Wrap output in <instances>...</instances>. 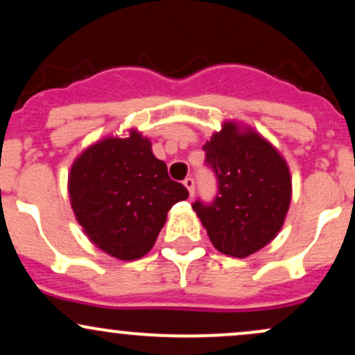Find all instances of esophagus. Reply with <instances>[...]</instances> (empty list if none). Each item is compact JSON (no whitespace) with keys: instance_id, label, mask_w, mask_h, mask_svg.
Returning <instances> with one entry per match:
<instances>
[{"instance_id":"1","label":"esophagus","mask_w":355,"mask_h":355,"mask_svg":"<svg viewBox=\"0 0 355 355\" xmlns=\"http://www.w3.org/2000/svg\"><path fill=\"white\" fill-rule=\"evenodd\" d=\"M183 185H185L187 190H189L190 197H193V195H195V182H193V178H185V180H183Z\"/></svg>"}]
</instances>
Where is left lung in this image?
I'll list each match as a JSON object with an SVG mask.
<instances>
[{"mask_svg":"<svg viewBox=\"0 0 355 355\" xmlns=\"http://www.w3.org/2000/svg\"><path fill=\"white\" fill-rule=\"evenodd\" d=\"M203 150L218 193L211 203L191 207L218 252L237 259L255 254L275 239L291 207L287 162L255 130L234 121H225Z\"/></svg>","mask_w":355,"mask_h":355,"instance_id":"left-lung-1","label":"left lung"}]
</instances>
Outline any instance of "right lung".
I'll use <instances>...</instances> for the list:
<instances>
[{
  "label": "right lung",
  "mask_w": 355,
  "mask_h": 355,
  "mask_svg": "<svg viewBox=\"0 0 355 355\" xmlns=\"http://www.w3.org/2000/svg\"><path fill=\"white\" fill-rule=\"evenodd\" d=\"M68 191L88 239L120 260L148 254L168 210L189 197L137 130L88 146L71 165Z\"/></svg>",
  "instance_id": "right-lung-1"
}]
</instances>
